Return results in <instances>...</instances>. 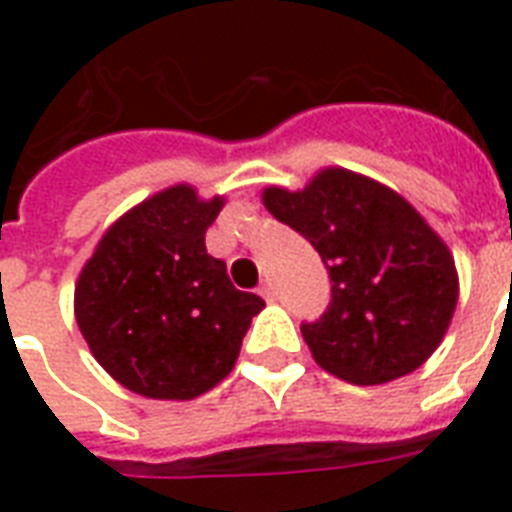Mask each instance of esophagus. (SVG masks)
I'll return each instance as SVG.
<instances>
[{
  "instance_id": "34e87169",
  "label": "esophagus",
  "mask_w": 512,
  "mask_h": 512,
  "mask_svg": "<svg viewBox=\"0 0 512 512\" xmlns=\"http://www.w3.org/2000/svg\"><path fill=\"white\" fill-rule=\"evenodd\" d=\"M260 295H263L265 300H268V303H271L273 297H276V292H273V284H271V281H265L263 287H260Z\"/></svg>"
}]
</instances>
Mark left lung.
I'll list each match as a JSON object with an SVG mask.
<instances>
[{"label":"left lung","instance_id":"obj_1","mask_svg":"<svg viewBox=\"0 0 512 512\" xmlns=\"http://www.w3.org/2000/svg\"><path fill=\"white\" fill-rule=\"evenodd\" d=\"M263 204L327 265L332 300L300 327L321 369L353 385H382L428 361L460 287L452 252L409 201L329 167L303 191L265 188Z\"/></svg>","mask_w":512,"mask_h":512}]
</instances>
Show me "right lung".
I'll list each match as a JSON object with an SVG mask.
<instances>
[{
  "label": "right lung",
  "mask_w": 512,
  "mask_h": 512,
  "mask_svg": "<svg viewBox=\"0 0 512 512\" xmlns=\"http://www.w3.org/2000/svg\"><path fill=\"white\" fill-rule=\"evenodd\" d=\"M223 199L172 185L119 217L79 273L76 324L116 382L146 398L188 401L239 358L263 297L231 284L204 233Z\"/></svg>",
  "instance_id": "1"
}]
</instances>
